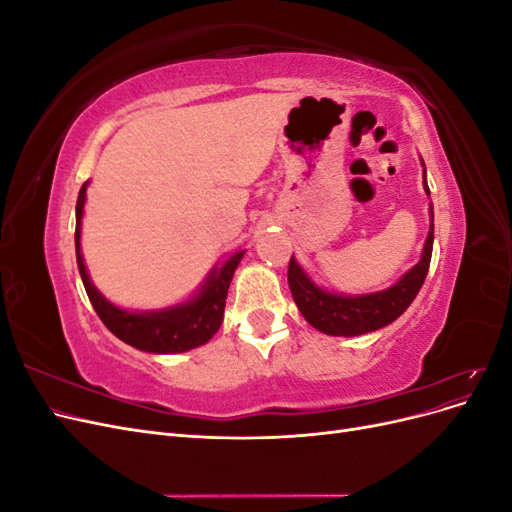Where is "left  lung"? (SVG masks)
Segmentation results:
<instances>
[{
    "instance_id": "obj_1",
    "label": "left lung",
    "mask_w": 512,
    "mask_h": 512,
    "mask_svg": "<svg viewBox=\"0 0 512 512\" xmlns=\"http://www.w3.org/2000/svg\"><path fill=\"white\" fill-rule=\"evenodd\" d=\"M423 188H425V194L429 196L425 168H423ZM431 250H433V205L429 203V232L423 245L421 260H418L408 273L401 275L393 286L378 292H369V294H352V297L350 294L324 290L303 271V267L294 260V256L290 258V265H288V286L292 292V299L297 303L303 318L320 333L335 335V337L365 335L386 327V324H391L410 307V303L416 299V294L421 290L427 277Z\"/></svg>"
}]
</instances>
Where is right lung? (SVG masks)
Masks as SVG:
<instances>
[{"mask_svg": "<svg viewBox=\"0 0 512 512\" xmlns=\"http://www.w3.org/2000/svg\"><path fill=\"white\" fill-rule=\"evenodd\" d=\"M87 185L89 181L83 183L79 200H76V265H79L87 297L91 305H94L100 320L106 324V329L128 346L153 354L188 352L192 348L207 344L209 339L218 333L224 320L226 294L232 282V275H235V269L239 267L245 250L228 256L224 260V265H215L203 286H200L194 292V297H190L188 301L164 309H149V312H130V309H121L108 301L94 286L85 267V258L81 252V222L85 213Z\"/></svg>", "mask_w": 512, "mask_h": 512, "instance_id": "add662e5", "label": "right lung"}]
</instances>
